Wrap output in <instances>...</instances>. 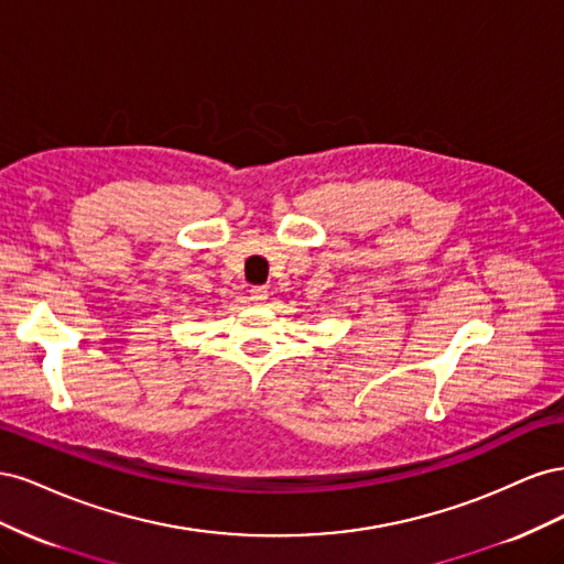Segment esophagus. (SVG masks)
<instances>
[{
  "label": "esophagus",
  "instance_id": "esophagus-1",
  "mask_svg": "<svg viewBox=\"0 0 564 564\" xmlns=\"http://www.w3.org/2000/svg\"><path fill=\"white\" fill-rule=\"evenodd\" d=\"M249 299H251L256 305L265 303V299H268V289H265V286H253L251 292H249Z\"/></svg>",
  "mask_w": 564,
  "mask_h": 564
}]
</instances>
